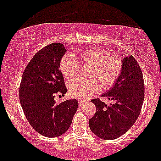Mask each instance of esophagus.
I'll return each instance as SVG.
<instances>
[{
	"label": "esophagus",
	"mask_w": 161,
	"mask_h": 161,
	"mask_svg": "<svg viewBox=\"0 0 161 161\" xmlns=\"http://www.w3.org/2000/svg\"><path fill=\"white\" fill-rule=\"evenodd\" d=\"M84 102H85V101L84 100V99H81V98L79 99V100H78L79 106H82V105L84 104Z\"/></svg>",
	"instance_id": "obj_1"
}]
</instances>
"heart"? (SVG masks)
<instances>
[{"mask_svg":"<svg viewBox=\"0 0 161 161\" xmlns=\"http://www.w3.org/2000/svg\"><path fill=\"white\" fill-rule=\"evenodd\" d=\"M84 65L91 66L89 80H75L69 85L70 95L75 98L87 99L101 90V87L110 89L115 84L122 74V59L111 56V53L100 47H91L75 54ZM59 69L66 78H75L78 74L80 65L71 55L66 53L60 59Z\"/></svg>","mask_w":161,"mask_h":161,"instance_id":"heart-1","label":"heart"}]
</instances>
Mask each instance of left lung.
<instances>
[{"label": "left lung", "instance_id": "left-lung-1", "mask_svg": "<svg viewBox=\"0 0 161 161\" xmlns=\"http://www.w3.org/2000/svg\"><path fill=\"white\" fill-rule=\"evenodd\" d=\"M122 63L119 78L102 95L112 103L107 105L99 98L91 100L96 111L89 119L90 130L104 140L116 139L128 131L137 119L143 104V75L137 61L130 55L125 57Z\"/></svg>", "mask_w": 161, "mask_h": 161}]
</instances>
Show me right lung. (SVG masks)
Here are the masks:
<instances>
[{"label": "right lung", "instance_id": "1", "mask_svg": "<svg viewBox=\"0 0 161 161\" xmlns=\"http://www.w3.org/2000/svg\"><path fill=\"white\" fill-rule=\"evenodd\" d=\"M66 49L62 43H51L36 53L26 67L19 87L24 114L35 130L56 137L68 130L78 108L76 99L57 104L56 95L67 92L59 62Z\"/></svg>", "mask_w": 161, "mask_h": 161}]
</instances>
